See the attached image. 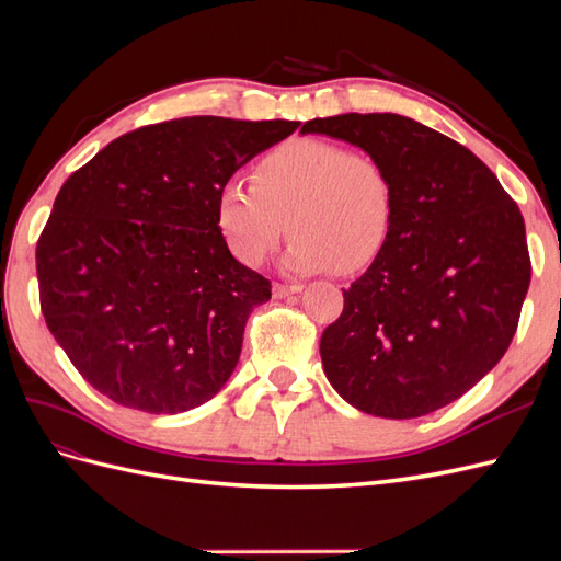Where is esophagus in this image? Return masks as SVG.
Listing matches in <instances>:
<instances>
[{"mask_svg":"<svg viewBox=\"0 0 561 561\" xmlns=\"http://www.w3.org/2000/svg\"><path fill=\"white\" fill-rule=\"evenodd\" d=\"M301 293V285L295 283V285H285V283H276L274 285V297L283 299V297H290V295H297Z\"/></svg>","mask_w":561,"mask_h":561,"instance_id":"obj_1","label":"esophagus"}]
</instances>
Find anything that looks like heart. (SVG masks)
Wrapping results in <instances>:
<instances>
[{"label":"heart","mask_w":561,"mask_h":561,"mask_svg":"<svg viewBox=\"0 0 561 561\" xmlns=\"http://www.w3.org/2000/svg\"><path fill=\"white\" fill-rule=\"evenodd\" d=\"M250 182H227L215 201L217 229L245 266H260L278 248L285 222L293 243L283 266L293 274H358L388 243L396 184L369 151L295 138L266 151Z\"/></svg>","instance_id":"b5f03b06"}]
</instances>
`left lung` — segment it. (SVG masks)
<instances>
[{"mask_svg": "<svg viewBox=\"0 0 561 561\" xmlns=\"http://www.w3.org/2000/svg\"><path fill=\"white\" fill-rule=\"evenodd\" d=\"M301 133L369 151L396 184L388 243L320 336L325 375L365 414H431L513 342L531 280L517 203L470 149L410 116L339 114Z\"/></svg>", "mask_w": 561, "mask_h": 561, "instance_id": "left-lung-1", "label": "left lung"}]
</instances>
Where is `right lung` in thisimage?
<instances>
[{
    "instance_id": "right-lung-1",
    "label": "right lung",
    "mask_w": 561,
    "mask_h": 561,
    "mask_svg": "<svg viewBox=\"0 0 561 561\" xmlns=\"http://www.w3.org/2000/svg\"><path fill=\"white\" fill-rule=\"evenodd\" d=\"M297 126L173 118L122 135L65 180L37 241L39 301L95 390L130 410L178 414L229 381L271 283L229 252L215 201Z\"/></svg>"
}]
</instances>
